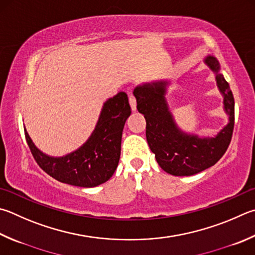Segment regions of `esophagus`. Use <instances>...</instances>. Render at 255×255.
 I'll list each match as a JSON object with an SVG mask.
<instances>
[{
	"mask_svg": "<svg viewBox=\"0 0 255 255\" xmlns=\"http://www.w3.org/2000/svg\"><path fill=\"white\" fill-rule=\"evenodd\" d=\"M129 104H130L132 112H135V110L137 109V103H136V98L131 94L129 95Z\"/></svg>",
	"mask_w": 255,
	"mask_h": 255,
	"instance_id": "34e87169",
	"label": "esophagus"
}]
</instances>
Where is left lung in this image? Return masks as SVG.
Here are the masks:
<instances>
[{
    "mask_svg": "<svg viewBox=\"0 0 255 255\" xmlns=\"http://www.w3.org/2000/svg\"><path fill=\"white\" fill-rule=\"evenodd\" d=\"M204 62L215 73L217 88L223 95L229 124L214 137H198L179 129L169 112L165 95L168 81L158 80L137 86L133 96L138 112L146 119V138L157 163L166 173L191 176L215 165L225 154L234 128V97L228 81L220 73V63L213 55Z\"/></svg>",
    "mask_w": 255,
    "mask_h": 255,
    "instance_id": "8db88e82",
    "label": "left lung"
}]
</instances>
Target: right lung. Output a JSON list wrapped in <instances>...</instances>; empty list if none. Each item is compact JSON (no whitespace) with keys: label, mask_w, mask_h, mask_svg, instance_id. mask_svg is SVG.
<instances>
[{"label":"right lung","mask_w":255,"mask_h":255,"mask_svg":"<svg viewBox=\"0 0 255 255\" xmlns=\"http://www.w3.org/2000/svg\"><path fill=\"white\" fill-rule=\"evenodd\" d=\"M130 114L128 97L120 91L104 104L95 130L88 140L62 157L44 154L36 148L25 128L24 133L35 161L51 177L73 186L95 187L107 182L117 168L123 129Z\"/></svg>","instance_id":"add662e5"}]
</instances>
